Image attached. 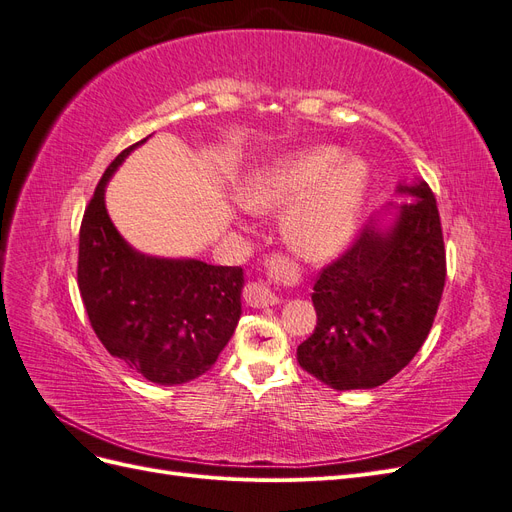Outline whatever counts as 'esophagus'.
<instances>
[{
  "mask_svg": "<svg viewBox=\"0 0 512 512\" xmlns=\"http://www.w3.org/2000/svg\"><path fill=\"white\" fill-rule=\"evenodd\" d=\"M243 299L247 305H252V307H269V305L280 303V297H277V294L269 286L260 284V282L247 284L243 288Z\"/></svg>",
  "mask_w": 512,
  "mask_h": 512,
  "instance_id": "esophagus-1",
  "label": "esophagus"
}]
</instances>
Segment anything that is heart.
<instances>
[{"mask_svg": "<svg viewBox=\"0 0 512 512\" xmlns=\"http://www.w3.org/2000/svg\"><path fill=\"white\" fill-rule=\"evenodd\" d=\"M371 166L335 145H318L277 158L245 179L241 203L282 211V235L307 260L337 256L354 239L369 203Z\"/></svg>", "mask_w": 512, "mask_h": 512, "instance_id": "b5f03b06", "label": "heart"}]
</instances>
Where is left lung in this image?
Segmentation results:
<instances>
[{"label":"left lung","instance_id":"obj_1","mask_svg":"<svg viewBox=\"0 0 512 512\" xmlns=\"http://www.w3.org/2000/svg\"><path fill=\"white\" fill-rule=\"evenodd\" d=\"M367 222L350 250L320 273L316 329L297 348L299 365L337 391L376 389L421 350L446 280L436 196L421 179Z\"/></svg>","mask_w":512,"mask_h":512}]
</instances>
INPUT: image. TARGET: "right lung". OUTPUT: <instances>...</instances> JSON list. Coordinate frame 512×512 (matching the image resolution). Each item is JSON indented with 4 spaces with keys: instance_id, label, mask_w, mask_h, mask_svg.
I'll return each instance as SVG.
<instances>
[{
    "instance_id": "add662e5",
    "label": "right lung",
    "mask_w": 512,
    "mask_h": 512,
    "mask_svg": "<svg viewBox=\"0 0 512 512\" xmlns=\"http://www.w3.org/2000/svg\"><path fill=\"white\" fill-rule=\"evenodd\" d=\"M147 138L104 170L85 209L79 290L104 348L149 382L173 386L203 376L218 361L241 318L245 277L241 267L149 256L119 235L106 211V185Z\"/></svg>"
}]
</instances>
